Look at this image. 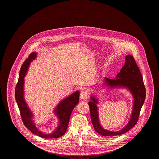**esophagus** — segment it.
<instances>
[{
    "label": "esophagus",
    "instance_id": "obj_1",
    "mask_svg": "<svg viewBox=\"0 0 159 159\" xmlns=\"http://www.w3.org/2000/svg\"><path fill=\"white\" fill-rule=\"evenodd\" d=\"M89 98V93L88 92L86 91H83L80 93V98L81 99H87Z\"/></svg>",
    "mask_w": 159,
    "mask_h": 159
}]
</instances>
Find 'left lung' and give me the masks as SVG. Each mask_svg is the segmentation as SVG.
<instances>
[{"label":"left lung","instance_id":"1","mask_svg":"<svg viewBox=\"0 0 159 159\" xmlns=\"http://www.w3.org/2000/svg\"><path fill=\"white\" fill-rule=\"evenodd\" d=\"M104 85L110 88H124L128 89L134 98L132 111L128 124L120 130L113 132L104 129L101 125L99 120L98 109L97 106L99 103L98 100L95 95H92L90 97L92 101L89 102L88 104L90 107L93 126L95 131L102 136H116L123 134L136 125L146 96L143 78L134 58L130 55H126L125 64L117 75L116 79H111L105 77Z\"/></svg>","mask_w":159,"mask_h":159}]
</instances>
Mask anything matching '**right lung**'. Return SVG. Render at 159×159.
I'll return each mask as SVG.
<instances>
[{"instance_id": "right-lung-1", "label": "right lung", "mask_w": 159, "mask_h": 159, "mask_svg": "<svg viewBox=\"0 0 159 159\" xmlns=\"http://www.w3.org/2000/svg\"><path fill=\"white\" fill-rule=\"evenodd\" d=\"M37 57V53L33 52L29 58L24 62L19 73L18 82L15 88V97L16 103L19 108L23 123L32 133L43 138H57L62 136L66 132L68 127L70 116L75 107L79 101V91H76L66 98L57 105L54 110V114L59 120L57 128L52 133L45 134L39 130L33 121V114L27 106L24 97V77L29 68L30 64Z\"/></svg>"}]
</instances>
